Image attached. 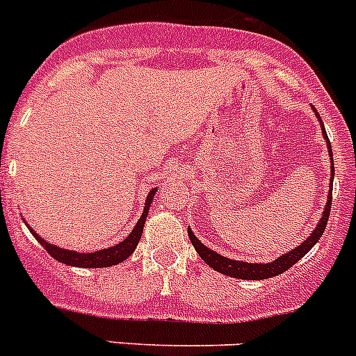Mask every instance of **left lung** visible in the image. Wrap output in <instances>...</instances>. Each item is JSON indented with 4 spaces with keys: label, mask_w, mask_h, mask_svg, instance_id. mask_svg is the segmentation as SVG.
Returning a JSON list of instances; mask_svg holds the SVG:
<instances>
[{
    "label": "left lung",
    "mask_w": 356,
    "mask_h": 356,
    "mask_svg": "<svg viewBox=\"0 0 356 356\" xmlns=\"http://www.w3.org/2000/svg\"><path fill=\"white\" fill-rule=\"evenodd\" d=\"M316 116H318V120L321 122V116H319L318 113H316ZM321 134H323V138H325V141H327L328 155H330V162H332V181H330V187H332V185H334V159H332V146H330V141H328L327 130H325V127H323V122H321ZM330 208H332V192H328V200H327V204H325V210H323L321 218H319L318 226L314 227L311 236H309L305 242L300 243L298 247L289 250L288 254H282L280 257H277V259L272 261V263H245V261H236V259H229V257L220 256V254H217L215 250H211L210 247L201 243V240L192 233L191 227H188V238H191L192 245H194L195 252L201 256V259H203L208 266L217 270V272L224 273V275L227 277H234V279H245V280L270 279V277L280 275L282 272L291 268L296 261L302 259V257H304L305 254H307L309 250L318 243L323 231H325V227H327Z\"/></svg>",
    "instance_id": "left-lung-1"
}]
</instances>
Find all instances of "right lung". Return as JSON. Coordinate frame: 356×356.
I'll use <instances>...</instances> for the list:
<instances>
[{"label":"right lung","mask_w":356,"mask_h":356,"mask_svg":"<svg viewBox=\"0 0 356 356\" xmlns=\"http://www.w3.org/2000/svg\"><path fill=\"white\" fill-rule=\"evenodd\" d=\"M156 191H159V188L155 187L148 192V197H146L145 201V210H143L141 218L138 220V224H136V227L132 229V233H130L125 240H122V242L116 243V245L113 247H107V249L93 250V252H77V250H68V249H63V247L54 245V243L45 242L40 234L35 233L29 226L28 227L29 231H31V234L37 238V242L40 243V245L44 247V249L47 250L54 259L60 261V263H65V265L68 266H79V268H107V266L118 265V263L125 261L129 256H132V252L136 250V247H138L139 240H141L143 227H145L146 217H148V208L152 207L153 195H155Z\"/></svg>","instance_id":"1"}]
</instances>
